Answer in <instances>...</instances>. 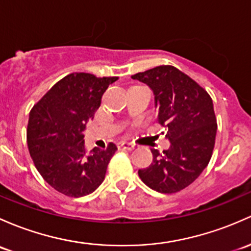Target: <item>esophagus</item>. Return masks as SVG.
I'll return each mask as SVG.
<instances>
[{
	"mask_svg": "<svg viewBox=\"0 0 251 251\" xmlns=\"http://www.w3.org/2000/svg\"><path fill=\"white\" fill-rule=\"evenodd\" d=\"M118 148L119 149H124V150H133L134 149V146L131 143H127V142H120V143H118Z\"/></svg>",
	"mask_w": 251,
	"mask_h": 251,
	"instance_id": "esophagus-1",
	"label": "esophagus"
}]
</instances>
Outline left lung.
<instances>
[{
    "mask_svg": "<svg viewBox=\"0 0 251 251\" xmlns=\"http://www.w3.org/2000/svg\"><path fill=\"white\" fill-rule=\"evenodd\" d=\"M154 94L157 123L171 147L151 149L152 162L138 171L146 185L173 194L196 180L212 157L216 136L213 101L196 81L173 66H159L132 75Z\"/></svg>",
    "mask_w": 251,
    "mask_h": 251,
    "instance_id": "8db88e82",
    "label": "left lung"
}]
</instances>
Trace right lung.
Segmentation results:
<instances>
[{
    "label": "right lung",
    "instance_id": "1",
    "mask_svg": "<svg viewBox=\"0 0 251 251\" xmlns=\"http://www.w3.org/2000/svg\"><path fill=\"white\" fill-rule=\"evenodd\" d=\"M117 77L97 78L72 73L57 81L32 108L27 146L37 171L51 188L66 196L83 197L104 180L117 146L107 149L84 146V131L101 104L102 95Z\"/></svg>",
    "mask_w": 251,
    "mask_h": 251
}]
</instances>
